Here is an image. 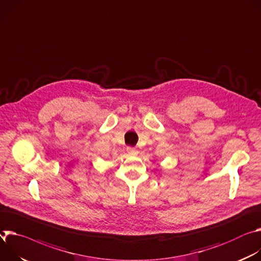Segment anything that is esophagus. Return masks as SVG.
<instances>
[{"mask_svg": "<svg viewBox=\"0 0 261 261\" xmlns=\"http://www.w3.org/2000/svg\"><path fill=\"white\" fill-rule=\"evenodd\" d=\"M126 151H127L128 153H130V154H136V152H137L136 148H134V147H130V146H128V147L126 148Z\"/></svg>", "mask_w": 261, "mask_h": 261, "instance_id": "34e87169", "label": "esophagus"}]
</instances>
